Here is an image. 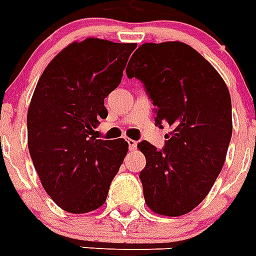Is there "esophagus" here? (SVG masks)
Here are the masks:
<instances>
[{
	"label": "esophagus",
	"mask_w": 256,
	"mask_h": 256,
	"mask_svg": "<svg viewBox=\"0 0 256 256\" xmlns=\"http://www.w3.org/2000/svg\"><path fill=\"white\" fill-rule=\"evenodd\" d=\"M128 145H130V150H134V149L138 148V141L136 140H132V138H128Z\"/></svg>",
	"instance_id": "1"
}]
</instances>
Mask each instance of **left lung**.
<instances>
[{
    "label": "left lung",
    "instance_id": "8db88e82",
    "mask_svg": "<svg viewBox=\"0 0 256 256\" xmlns=\"http://www.w3.org/2000/svg\"><path fill=\"white\" fill-rule=\"evenodd\" d=\"M126 71L153 102L156 126L173 128L162 149L145 140L138 144L146 158L140 172L145 202L161 216H184L209 194L226 160L232 134L228 87L182 42L141 44Z\"/></svg>",
    "mask_w": 256,
    "mask_h": 256
}]
</instances>
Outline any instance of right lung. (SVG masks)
<instances>
[{
    "label": "right lung",
    "mask_w": 256,
    "mask_h": 256,
    "mask_svg": "<svg viewBox=\"0 0 256 256\" xmlns=\"http://www.w3.org/2000/svg\"><path fill=\"white\" fill-rule=\"evenodd\" d=\"M136 44L87 38L55 56L40 75L28 111V144L42 186L63 210L82 214L107 200L128 152L124 138L95 136L108 115L104 99L120 84Z\"/></svg>",
    "instance_id": "obj_1"
}]
</instances>
